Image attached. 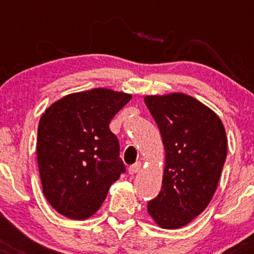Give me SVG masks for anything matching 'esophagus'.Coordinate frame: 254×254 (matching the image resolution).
I'll use <instances>...</instances> for the list:
<instances>
[{"mask_svg": "<svg viewBox=\"0 0 254 254\" xmlns=\"http://www.w3.org/2000/svg\"><path fill=\"white\" fill-rule=\"evenodd\" d=\"M140 168H141V162H136L127 168V172H129V175H135V173L139 172Z\"/></svg>", "mask_w": 254, "mask_h": 254, "instance_id": "obj_1", "label": "esophagus"}]
</instances>
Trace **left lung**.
Wrapping results in <instances>:
<instances>
[{
    "label": "left lung",
    "mask_w": 254,
    "mask_h": 254,
    "mask_svg": "<svg viewBox=\"0 0 254 254\" xmlns=\"http://www.w3.org/2000/svg\"><path fill=\"white\" fill-rule=\"evenodd\" d=\"M166 151L162 188L147 211L162 229H179L205 210L227 155L225 127L203 103L183 93L147 96Z\"/></svg>",
    "instance_id": "obj_1"
}]
</instances>
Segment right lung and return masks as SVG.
<instances>
[{"mask_svg": "<svg viewBox=\"0 0 254 254\" xmlns=\"http://www.w3.org/2000/svg\"><path fill=\"white\" fill-rule=\"evenodd\" d=\"M131 94L94 88L51 104L38 127L37 157L43 193L64 216L84 220L125 172L109 123Z\"/></svg>", "mask_w": 254, "mask_h": 254, "instance_id": "1", "label": "right lung"}]
</instances>
